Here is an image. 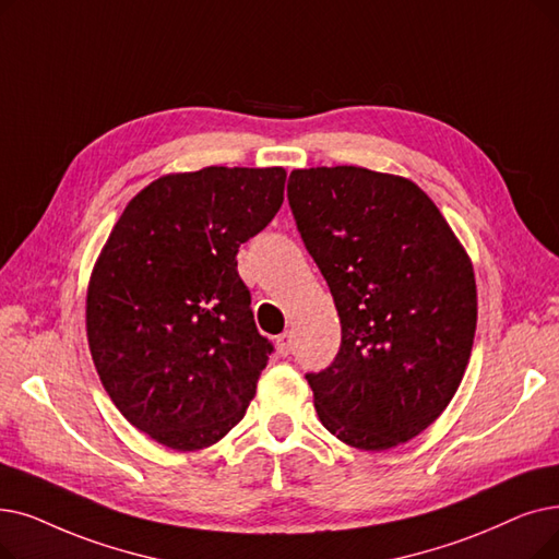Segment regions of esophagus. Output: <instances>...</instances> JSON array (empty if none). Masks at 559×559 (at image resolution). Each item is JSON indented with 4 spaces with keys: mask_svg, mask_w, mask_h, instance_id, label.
<instances>
[{
    "mask_svg": "<svg viewBox=\"0 0 559 559\" xmlns=\"http://www.w3.org/2000/svg\"><path fill=\"white\" fill-rule=\"evenodd\" d=\"M276 345H278V352H281L283 356H287L289 352H293V333H289V331L281 333V335L276 337Z\"/></svg>",
    "mask_w": 559,
    "mask_h": 559,
    "instance_id": "1",
    "label": "esophagus"
}]
</instances>
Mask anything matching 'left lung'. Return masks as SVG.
<instances>
[{
  "label": "left lung",
  "mask_w": 559,
  "mask_h": 559,
  "mask_svg": "<svg viewBox=\"0 0 559 559\" xmlns=\"http://www.w3.org/2000/svg\"><path fill=\"white\" fill-rule=\"evenodd\" d=\"M287 201L343 329L331 366L306 374L322 425L358 450L411 441L443 414L471 358L477 289L464 247L400 176L297 168Z\"/></svg>",
  "instance_id": "obj_1"
}]
</instances>
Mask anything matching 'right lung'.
I'll use <instances>...</instances> for the list:
<instances>
[{"label":"right lung","mask_w":559,"mask_h":559,"mask_svg":"<svg viewBox=\"0 0 559 559\" xmlns=\"http://www.w3.org/2000/svg\"><path fill=\"white\" fill-rule=\"evenodd\" d=\"M285 171L207 166L141 189L95 262L88 347L139 431L201 450L247 414L274 345L258 333L239 247L283 205Z\"/></svg>","instance_id":"right-lung-1"}]
</instances>
